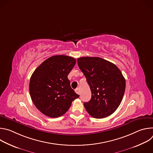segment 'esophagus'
<instances>
[{
	"label": "esophagus",
	"mask_w": 153,
	"mask_h": 153,
	"mask_svg": "<svg viewBox=\"0 0 153 153\" xmlns=\"http://www.w3.org/2000/svg\"><path fill=\"white\" fill-rule=\"evenodd\" d=\"M75 91H76V93L77 94H80V90H79V88H76V89L75 90Z\"/></svg>",
	"instance_id": "esophagus-1"
}]
</instances>
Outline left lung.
Returning <instances> with one entry per match:
<instances>
[{"label": "left lung", "mask_w": 153, "mask_h": 153, "mask_svg": "<svg viewBox=\"0 0 153 153\" xmlns=\"http://www.w3.org/2000/svg\"><path fill=\"white\" fill-rule=\"evenodd\" d=\"M79 68L86 77L91 99L83 105L86 111L96 119L112 114L120 105L126 82L116 65L98 57L77 59Z\"/></svg>", "instance_id": "left-lung-1"}]
</instances>
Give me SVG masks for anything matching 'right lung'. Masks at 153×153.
<instances>
[{
    "mask_svg": "<svg viewBox=\"0 0 153 153\" xmlns=\"http://www.w3.org/2000/svg\"><path fill=\"white\" fill-rule=\"evenodd\" d=\"M76 63L72 57L54 56L43 62L33 73L29 86L30 96L43 114L54 118L60 117L79 97L71 88L68 79Z\"/></svg>",
    "mask_w": 153,
    "mask_h": 153,
    "instance_id": "right-lung-1",
    "label": "right lung"
}]
</instances>
